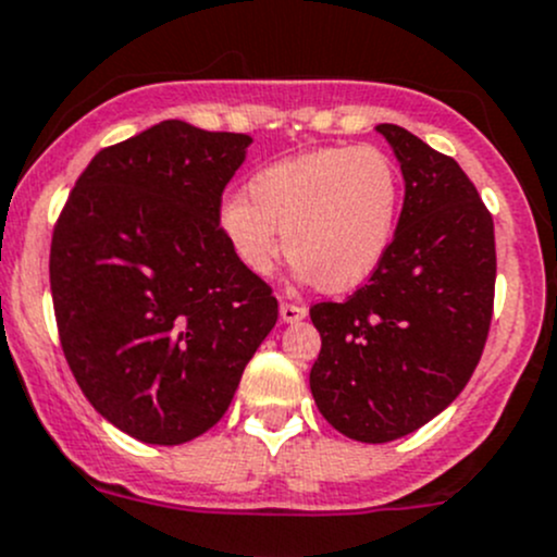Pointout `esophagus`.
Wrapping results in <instances>:
<instances>
[{"mask_svg":"<svg viewBox=\"0 0 557 557\" xmlns=\"http://www.w3.org/2000/svg\"><path fill=\"white\" fill-rule=\"evenodd\" d=\"M305 318H307L305 307L290 305V301H283V305H280V320H283V323H299V320Z\"/></svg>","mask_w":557,"mask_h":557,"instance_id":"34e87169","label":"esophagus"}]
</instances>
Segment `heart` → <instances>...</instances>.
Masks as SVG:
<instances>
[{
    "mask_svg": "<svg viewBox=\"0 0 557 557\" xmlns=\"http://www.w3.org/2000/svg\"><path fill=\"white\" fill-rule=\"evenodd\" d=\"M401 205V170L387 150L320 148L252 174L245 196L223 201L218 226L252 277L272 272L285 239L296 277L342 294L377 272Z\"/></svg>",
    "mask_w": 557,
    "mask_h": 557,
    "instance_id": "b5f03b06",
    "label": "heart"
}]
</instances>
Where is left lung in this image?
<instances>
[{
  "mask_svg": "<svg viewBox=\"0 0 557 557\" xmlns=\"http://www.w3.org/2000/svg\"><path fill=\"white\" fill-rule=\"evenodd\" d=\"M404 174L391 250L363 288L310 310L320 414L367 445L401 440L447 409L480 363L493 314V218L458 161L380 123Z\"/></svg>",
  "mask_w": 557,
  "mask_h": 557,
  "instance_id": "8db88e82",
  "label": "left lung"
}]
</instances>
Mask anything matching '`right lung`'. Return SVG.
<instances>
[{
  "label": "right lung",
  "instance_id": "right-lung-1",
  "mask_svg": "<svg viewBox=\"0 0 557 557\" xmlns=\"http://www.w3.org/2000/svg\"><path fill=\"white\" fill-rule=\"evenodd\" d=\"M247 134L161 121L99 150L50 243L66 363L104 420L145 445H183L226 414L277 299L218 226Z\"/></svg>",
  "mask_w": 557,
  "mask_h": 557
}]
</instances>
